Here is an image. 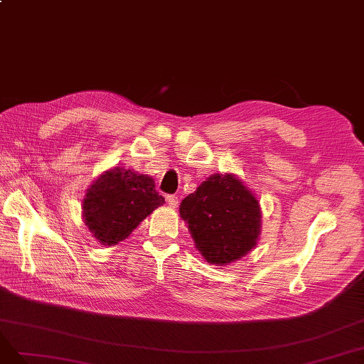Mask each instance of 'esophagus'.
I'll use <instances>...</instances> for the list:
<instances>
[{"mask_svg":"<svg viewBox=\"0 0 364 364\" xmlns=\"http://www.w3.org/2000/svg\"><path fill=\"white\" fill-rule=\"evenodd\" d=\"M166 201H168V204L171 205V207H177L178 205V196L177 195H168L166 196Z\"/></svg>","mask_w":364,"mask_h":364,"instance_id":"obj_1","label":"esophagus"}]
</instances>
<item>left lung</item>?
<instances>
[{"instance_id":"1","label":"left lung","mask_w":364,"mask_h":364,"mask_svg":"<svg viewBox=\"0 0 364 364\" xmlns=\"http://www.w3.org/2000/svg\"><path fill=\"white\" fill-rule=\"evenodd\" d=\"M180 216L208 263L228 264L251 251L260 232V205L232 175H213L186 196Z\"/></svg>"}]
</instances>
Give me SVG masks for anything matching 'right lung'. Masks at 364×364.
<instances>
[{"mask_svg":"<svg viewBox=\"0 0 364 364\" xmlns=\"http://www.w3.org/2000/svg\"><path fill=\"white\" fill-rule=\"evenodd\" d=\"M163 203L165 198L159 195L154 181L146 175L114 168L90 186L83 201V216L93 236L112 246L130 236Z\"/></svg>","mask_w":364,"mask_h":364,"instance_id":"obj_1","label":"right lung"}]
</instances>
